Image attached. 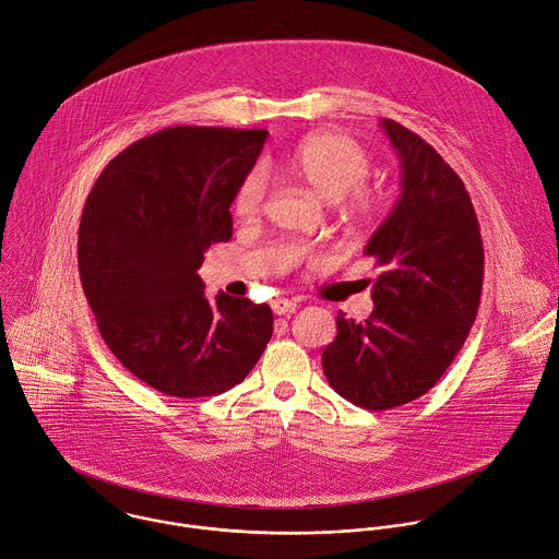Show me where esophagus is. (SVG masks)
<instances>
[{
    "mask_svg": "<svg viewBox=\"0 0 559 559\" xmlns=\"http://www.w3.org/2000/svg\"><path fill=\"white\" fill-rule=\"evenodd\" d=\"M296 307H298V305H296L294 300H289V298H274V300H272V311H274L276 316L294 313Z\"/></svg>",
    "mask_w": 559,
    "mask_h": 559,
    "instance_id": "1",
    "label": "esophagus"
}]
</instances>
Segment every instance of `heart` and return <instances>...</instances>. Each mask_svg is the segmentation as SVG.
<instances>
[{
	"instance_id": "heart-1",
	"label": "heart",
	"mask_w": 559,
	"mask_h": 559,
	"mask_svg": "<svg viewBox=\"0 0 559 559\" xmlns=\"http://www.w3.org/2000/svg\"><path fill=\"white\" fill-rule=\"evenodd\" d=\"M278 166L316 198L331 204L340 202V217L346 224L366 226L382 213V191L364 183L370 175V159L366 151L344 133H313L285 155ZM265 193V170H250L235 193V215L243 222L254 219L263 209Z\"/></svg>"
}]
</instances>
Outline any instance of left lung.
Instances as JSON below:
<instances>
[{
	"label": "left lung",
	"mask_w": 559,
	"mask_h": 559,
	"mask_svg": "<svg viewBox=\"0 0 559 559\" xmlns=\"http://www.w3.org/2000/svg\"><path fill=\"white\" fill-rule=\"evenodd\" d=\"M400 155L402 193L366 243L382 274L364 322L337 313L322 350L331 389L366 411L426 395L461 350L483 292V239L465 183L417 133L382 120Z\"/></svg>",
	"instance_id": "8db88e82"
}]
</instances>
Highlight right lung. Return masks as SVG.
Instances as JSON below:
<instances>
[{
    "label": "right lung",
    "mask_w": 559,
    "mask_h": 559,
    "mask_svg": "<svg viewBox=\"0 0 559 559\" xmlns=\"http://www.w3.org/2000/svg\"><path fill=\"white\" fill-rule=\"evenodd\" d=\"M265 129L168 127L118 153L79 226V274L98 331L151 389L213 397L246 380L272 337L267 305L224 292L198 270L230 241V206Z\"/></svg>",
    "instance_id": "right-lung-1"
}]
</instances>
